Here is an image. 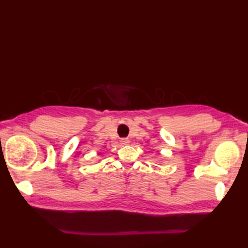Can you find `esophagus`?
<instances>
[{"mask_svg":"<svg viewBox=\"0 0 248 248\" xmlns=\"http://www.w3.org/2000/svg\"><path fill=\"white\" fill-rule=\"evenodd\" d=\"M120 143L123 144V145H129L130 140H129L128 139H121V140H120Z\"/></svg>","mask_w":248,"mask_h":248,"instance_id":"obj_1","label":"esophagus"}]
</instances>
